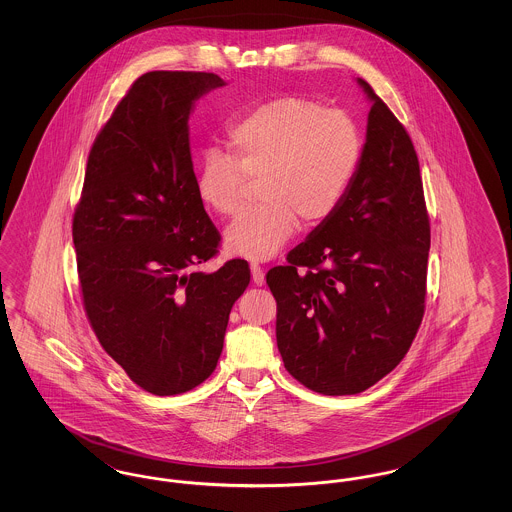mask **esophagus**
Wrapping results in <instances>:
<instances>
[{
    "mask_svg": "<svg viewBox=\"0 0 512 512\" xmlns=\"http://www.w3.org/2000/svg\"><path fill=\"white\" fill-rule=\"evenodd\" d=\"M251 278L257 286H263L265 284V272L263 268L259 267L257 263H251Z\"/></svg>",
    "mask_w": 512,
    "mask_h": 512,
    "instance_id": "obj_1",
    "label": "esophagus"
}]
</instances>
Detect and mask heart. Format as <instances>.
Returning a JSON list of instances; mask_svg holds the SVG:
<instances>
[{
  "mask_svg": "<svg viewBox=\"0 0 512 512\" xmlns=\"http://www.w3.org/2000/svg\"><path fill=\"white\" fill-rule=\"evenodd\" d=\"M230 153L209 151L195 190L205 207L230 217L247 178H259V205L244 209L224 232L230 253L253 261L274 257L292 238L297 220L328 219L359 169L363 142L355 121L303 96H278L247 111L228 130Z\"/></svg>",
  "mask_w": 512,
  "mask_h": 512,
  "instance_id": "b5f03b06",
  "label": "heart"
}]
</instances>
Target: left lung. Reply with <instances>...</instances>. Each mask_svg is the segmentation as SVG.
Segmentation results:
<instances>
[{
  "label": "left lung",
  "instance_id": "1",
  "mask_svg": "<svg viewBox=\"0 0 512 512\" xmlns=\"http://www.w3.org/2000/svg\"><path fill=\"white\" fill-rule=\"evenodd\" d=\"M372 101L359 169L340 207L270 268L286 370L322 395L368 390L407 355L424 317L430 217L411 136Z\"/></svg>",
  "mask_w": 512,
  "mask_h": 512
}]
</instances>
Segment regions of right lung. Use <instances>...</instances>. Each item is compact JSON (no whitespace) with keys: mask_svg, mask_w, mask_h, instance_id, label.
I'll return each instance as SVG.
<instances>
[{"mask_svg":"<svg viewBox=\"0 0 512 512\" xmlns=\"http://www.w3.org/2000/svg\"><path fill=\"white\" fill-rule=\"evenodd\" d=\"M224 86L215 73L142 74L99 130L74 209L86 317L105 353L153 395L194 390L217 368L228 317L251 272H217L220 234L195 190L188 119Z\"/></svg>","mask_w":512,"mask_h":512,"instance_id":"right-lung-1","label":"right lung"}]
</instances>
